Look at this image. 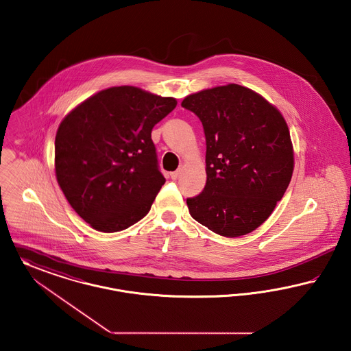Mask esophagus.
I'll use <instances>...</instances> for the list:
<instances>
[{
    "instance_id": "34e87169",
    "label": "esophagus",
    "mask_w": 351,
    "mask_h": 351,
    "mask_svg": "<svg viewBox=\"0 0 351 351\" xmlns=\"http://www.w3.org/2000/svg\"><path fill=\"white\" fill-rule=\"evenodd\" d=\"M180 176H181V171L180 170H177V171H173L171 174H170V177H171V180H178L180 178Z\"/></svg>"
}]
</instances>
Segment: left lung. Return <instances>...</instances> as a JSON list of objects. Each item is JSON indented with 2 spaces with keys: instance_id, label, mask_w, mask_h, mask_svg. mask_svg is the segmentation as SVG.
I'll use <instances>...</instances> for the list:
<instances>
[{
  "instance_id": "8db88e82",
  "label": "left lung",
  "mask_w": 351,
  "mask_h": 351,
  "mask_svg": "<svg viewBox=\"0 0 351 351\" xmlns=\"http://www.w3.org/2000/svg\"><path fill=\"white\" fill-rule=\"evenodd\" d=\"M181 106L202 121V193L186 203L213 232L238 238L269 218L291 182L295 153L281 112L258 93L226 84L186 96Z\"/></svg>"
}]
</instances>
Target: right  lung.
Listing matches in <instances>:
<instances>
[{"label": "right lung", "mask_w": 351, "mask_h": 351, "mask_svg": "<svg viewBox=\"0 0 351 351\" xmlns=\"http://www.w3.org/2000/svg\"><path fill=\"white\" fill-rule=\"evenodd\" d=\"M177 106L133 86L99 91L66 114L56 136V176L75 213L117 232L143 219L162 184L152 130Z\"/></svg>", "instance_id": "1"}]
</instances>
